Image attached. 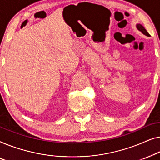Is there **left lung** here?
Returning a JSON list of instances; mask_svg holds the SVG:
<instances>
[{
    "label": "left lung",
    "mask_w": 160,
    "mask_h": 160,
    "mask_svg": "<svg viewBox=\"0 0 160 160\" xmlns=\"http://www.w3.org/2000/svg\"><path fill=\"white\" fill-rule=\"evenodd\" d=\"M136 27H137V29H138L139 31H141V32H142L143 34H144L145 35H147V36H150L149 34H148V32L147 31V30H146V29L143 28V27L141 25V24H137Z\"/></svg>",
    "instance_id": "left-lung-1"
}]
</instances>
